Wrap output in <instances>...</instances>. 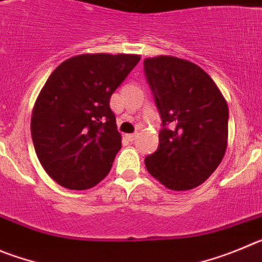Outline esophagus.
Listing matches in <instances>:
<instances>
[{
  "instance_id": "esophagus-1",
  "label": "esophagus",
  "mask_w": 262,
  "mask_h": 262,
  "mask_svg": "<svg viewBox=\"0 0 262 262\" xmlns=\"http://www.w3.org/2000/svg\"><path fill=\"white\" fill-rule=\"evenodd\" d=\"M137 137H138V133L126 134V138H128V141H130V142H133V141H136V140H137Z\"/></svg>"
}]
</instances>
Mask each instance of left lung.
Masks as SVG:
<instances>
[{
    "label": "left lung",
    "mask_w": 262,
    "mask_h": 262,
    "mask_svg": "<svg viewBox=\"0 0 262 262\" xmlns=\"http://www.w3.org/2000/svg\"><path fill=\"white\" fill-rule=\"evenodd\" d=\"M160 119L159 146L146 157L148 173L172 190L199 187L222 162L228 107L210 75L172 56L143 61Z\"/></svg>",
    "instance_id": "obj_1"
}]
</instances>
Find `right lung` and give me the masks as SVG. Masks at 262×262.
<instances>
[{"label": "right lung", "mask_w": 262, "mask_h": 262, "mask_svg": "<svg viewBox=\"0 0 262 262\" xmlns=\"http://www.w3.org/2000/svg\"><path fill=\"white\" fill-rule=\"evenodd\" d=\"M138 61L137 55H81L49 75L35 103L31 136L56 183L83 190L108 175L121 148L110 99Z\"/></svg>", "instance_id": "obj_1"}]
</instances>
